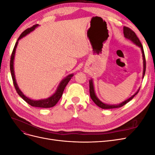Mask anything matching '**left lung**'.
<instances>
[{
	"instance_id": "left-lung-1",
	"label": "left lung",
	"mask_w": 155,
	"mask_h": 155,
	"mask_svg": "<svg viewBox=\"0 0 155 155\" xmlns=\"http://www.w3.org/2000/svg\"><path fill=\"white\" fill-rule=\"evenodd\" d=\"M124 36L125 38L130 40L133 42V43H134L136 45H137L140 48H141L142 53V57H143V78L144 75H145V72L146 63H145V58L143 46L141 43V42H140V41L138 38V37L137 36V35H136L134 31H133L132 30L130 29L129 28L126 27V26L124 27ZM139 90L140 89H138V91L136 92L134 95L130 97L129 99L124 101L122 103H121V104L119 105H108V104H104V103H103L97 97L96 94H95L94 88V84H93L92 79H91V80L89 81V91H90V96H91V99L92 100V101L94 102L95 103V104H96L98 107H100V108H101V109H116V108H119V107H121L125 105L126 104H127L129 101L132 100L133 98L135 96V95L137 94L139 92Z\"/></svg>"
}]
</instances>
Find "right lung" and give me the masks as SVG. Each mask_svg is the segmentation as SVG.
Instances as JSON below:
<instances>
[{"label":"right lung","mask_w":155,"mask_h":155,"mask_svg":"<svg viewBox=\"0 0 155 155\" xmlns=\"http://www.w3.org/2000/svg\"><path fill=\"white\" fill-rule=\"evenodd\" d=\"M39 26V25H35L33 26L31 28H29L26 29L23 31L21 35L18 37L17 42L15 43V46H14L12 54L11 55V59H10V71H11V74H12V77L13 79V85L14 87H15V90L18 93V94L19 95L23 100H24L26 103H28L29 105H30L32 107H41V108H50L55 106L58 101L60 100V98L61 97L62 94L63 93V91L64 90L65 87H66L69 81L70 80V79L72 78L74 75L70 74L68 76H67L64 79H63V80L61 81L59 83V85L57 88V91H55V92L54 94L53 95H51L50 97L47 98V99H44V100H33L30 99L29 97H26L25 95H24L21 91L18 88L16 80H15V74H14V68H13V60H14V57H15V50L17 48V46L18 45V41H19L21 39H22V37H24L26 36L27 34H28L29 33L32 31L36 27Z\"/></svg>","instance_id":"add662e5"}]
</instances>
